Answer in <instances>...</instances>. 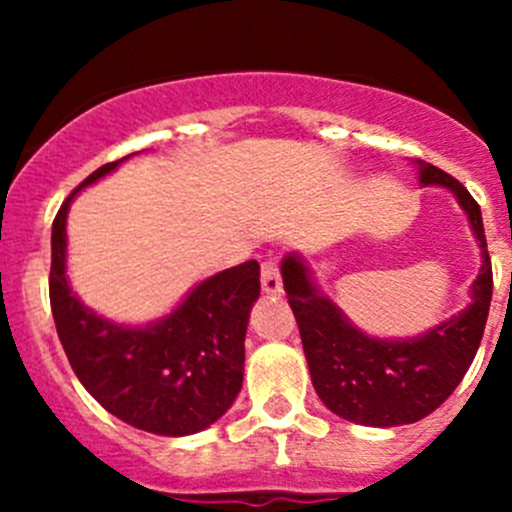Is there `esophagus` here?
I'll use <instances>...</instances> for the list:
<instances>
[{"label": "esophagus", "instance_id": "esophagus-1", "mask_svg": "<svg viewBox=\"0 0 512 512\" xmlns=\"http://www.w3.org/2000/svg\"><path fill=\"white\" fill-rule=\"evenodd\" d=\"M262 289H265L267 294H282V275L275 257H267V260L262 262Z\"/></svg>", "mask_w": 512, "mask_h": 512}]
</instances>
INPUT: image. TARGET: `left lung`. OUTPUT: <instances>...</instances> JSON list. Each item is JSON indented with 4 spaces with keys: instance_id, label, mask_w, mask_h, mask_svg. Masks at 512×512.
<instances>
[{
    "instance_id": "1",
    "label": "left lung",
    "mask_w": 512,
    "mask_h": 512,
    "mask_svg": "<svg viewBox=\"0 0 512 512\" xmlns=\"http://www.w3.org/2000/svg\"><path fill=\"white\" fill-rule=\"evenodd\" d=\"M418 173L423 185H446L456 193L483 247L473 304L451 322L409 342L371 339L312 287L297 257L282 262L287 302L297 319L314 389L329 411L364 426H401L433 414L466 376L493 297V267L480 205L446 170L418 160Z\"/></svg>"
}]
</instances>
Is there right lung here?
<instances>
[{"instance_id": "add662e5", "label": "right lung", "mask_w": 512, "mask_h": 512, "mask_svg": "<svg viewBox=\"0 0 512 512\" xmlns=\"http://www.w3.org/2000/svg\"><path fill=\"white\" fill-rule=\"evenodd\" d=\"M121 160L94 170L56 213L51 314L71 369L108 414L158 436H188L218 421L240 391L247 319L260 297V265L247 260L210 277L153 327L128 329L96 317L66 282V210L84 185Z\"/></svg>"}]
</instances>
